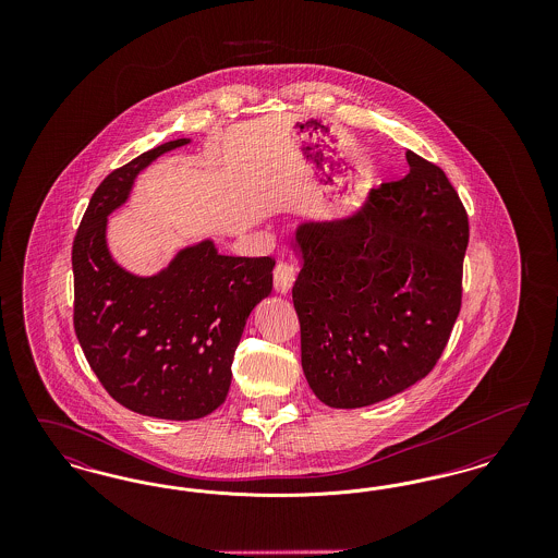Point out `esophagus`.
I'll return each instance as SVG.
<instances>
[{"mask_svg":"<svg viewBox=\"0 0 558 558\" xmlns=\"http://www.w3.org/2000/svg\"><path fill=\"white\" fill-rule=\"evenodd\" d=\"M292 282H294V267L289 262H278L274 267V289L280 294L291 292Z\"/></svg>","mask_w":558,"mask_h":558,"instance_id":"34e87169","label":"esophagus"}]
</instances>
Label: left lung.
Here are the masks:
<instances>
[{"label": "left lung", "mask_w": 558, "mask_h": 558, "mask_svg": "<svg viewBox=\"0 0 558 558\" xmlns=\"http://www.w3.org/2000/svg\"><path fill=\"white\" fill-rule=\"evenodd\" d=\"M405 159L408 175L372 190L357 215L296 228L301 366L330 408L372 405L425 378L460 314L469 215L441 167Z\"/></svg>", "instance_id": "left-lung-1"}]
</instances>
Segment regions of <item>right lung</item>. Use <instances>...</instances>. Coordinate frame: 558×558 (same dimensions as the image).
Returning <instances> with one entry per match:
<instances>
[{
	"mask_svg": "<svg viewBox=\"0 0 558 558\" xmlns=\"http://www.w3.org/2000/svg\"><path fill=\"white\" fill-rule=\"evenodd\" d=\"M187 142L160 144L108 173L73 240V324L92 371L114 401L165 421H196L226 401L244 324L271 292L276 266L271 257L221 255L211 240L150 278L112 262L108 213L128 201L144 167Z\"/></svg>",
	"mask_w": 558,
	"mask_h": 558,
	"instance_id": "right-lung-1",
	"label": "right lung"
}]
</instances>
